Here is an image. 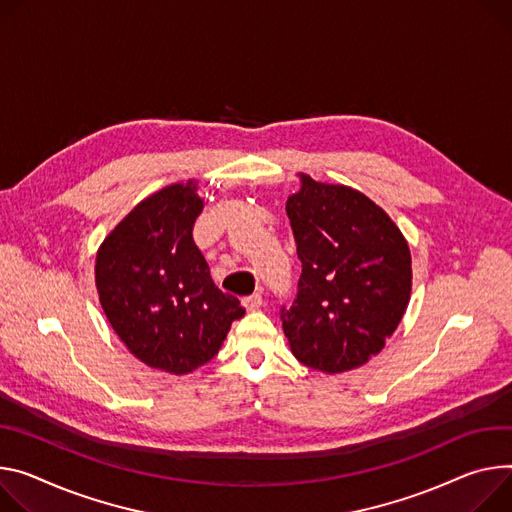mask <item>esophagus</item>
I'll return each mask as SVG.
<instances>
[{
	"instance_id": "1",
	"label": "esophagus",
	"mask_w": 512,
	"mask_h": 512,
	"mask_svg": "<svg viewBox=\"0 0 512 512\" xmlns=\"http://www.w3.org/2000/svg\"><path fill=\"white\" fill-rule=\"evenodd\" d=\"M261 304H263V296H261V294H251V296L243 298V306H245L247 310H259Z\"/></svg>"
}]
</instances>
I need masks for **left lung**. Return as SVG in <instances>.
<instances>
[{
	"label": "left lung",
	"instance_id": "8db88e82",
	"mask_svg": "<svg viewBox=\"0 0 512 512\" xmlns=\"http://www.w3.org/2000/svg\"><path fill=\"white\" fill-rule=\"evenodd\" d=\"M300 179L286 212L302 273L280 318L298 361L341 374L378 355L400 324L412 288L410 251L390 216L361 192Z\"/></svg>",
	"mask_w": 512,
	"mask_h": 512
}]
</instances>
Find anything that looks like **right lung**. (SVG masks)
<instances>
[{
	"label": "right lung",
	"instance_id": "add662e5",
	"mask_svg": "<svg viewBox=\"0 0 512 512\" xmlns=\"http://www.w3.org/2000/svg\"><path fill=\"white\" fill-rule=\"evenodd\" d=\"M204 208L194 181L173 183L138 204L96 257L100 304L128 351L183 376L222 347L241 302L218 290L192 230Z\"/></svg>",
	"mask_w": 512,
	"mask_h": 512
}]
</instances>
